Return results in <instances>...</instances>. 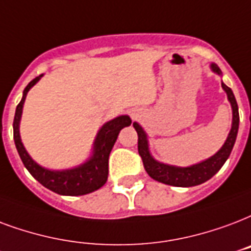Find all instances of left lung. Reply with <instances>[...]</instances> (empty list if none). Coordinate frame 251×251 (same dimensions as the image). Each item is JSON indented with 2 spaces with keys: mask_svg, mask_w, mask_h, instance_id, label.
Returning a JSON list of instances; mask_svg holds the SVG:
<instances>
[{
  "mask_svg": "<svg viewBox=\"0 0 251 251\" xmlns=\"http://www.w3.org/2000/svg\"><path fill=\"white\" fill-rule=\"evenodd\" d=\"M210 70L215 74L221 76V70L217 64L212 63ZM221 87L225 91L227 96V100L232 105V127L227 134L226 141L224 142L223 147L220 149L215 155L209 156L208 159L201 160L199 163H195L188 167H179V166H172V164L162 163L154 159L151 155L150 149H149V139H147L146 131L139 125L138 122H134L133 126L137 134H138V152L143 160L145 170L154 180L160 181L163 184L174 185V187H194L205 183L210 177L216 175L223 167L224 163L230 155L233 150V146L236 143L237 133H238V125H240V114H238V105H237L236 97L233 95V91L230 88L221 83Z\"/></svg>",
  "mask_w": 251,
  "mask_h": 251,
  "instance_id": "1",
  "label": "left lung"
}]
</instances>
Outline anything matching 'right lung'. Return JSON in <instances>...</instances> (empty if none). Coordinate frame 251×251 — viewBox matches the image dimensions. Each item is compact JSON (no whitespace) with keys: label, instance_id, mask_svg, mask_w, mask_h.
I'll return each mask as SVG.
<instances>
[{"label":"right lung","instance_id":"obj_1","mask_svg":"<svg viewBox=\"0 0 251 251\" xmlns=\"http://www.w3.org/2000/svg\"><path fill=\"white\" fill-rule=\"evenodd\" d=\"M42 76L43 75H39L38 77L27 84L22 95V100L15 109L13 130H14L15 147H17L19 156L24 162L25 167L27 168V171L32 176L42 185H45L46 188H49L55 194L64 195V196H81V195L95 192L108 180L109 154L117 141L120 131L126 126H130L131 120L129 116L125 114V116H118L110 121L105 122L97 131L93 147H92L91 156L84 163L76 167L67 168V170H50V168L43 167L28 155L21 139V134H19V124H21L26 96L28 91L42 79Z\"/></svg>","mask_w":251,"mask_h":251}]
</instances>
